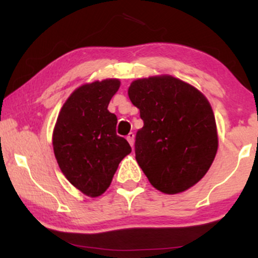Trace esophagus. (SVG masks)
Listing matches in <instances>:
<instances>
[{"label":"esophagus","instance_id":"esophagus-1","mask_svg":"<svg viewBox=\"0 0 258 258\" xmlns=\"http://www.w3.org/2000/svg\"><path fill=\"white\" fill-rule=\"evenodd\" d=\"M126 139H127V141H128V143L131 144V147L135 146V135H133L132 132H130L128 135H127Z\"/></svg>","mask_w":258,"mask_h":258}]
</instances>
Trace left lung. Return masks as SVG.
<instances>
[{
	"label": "left lung",
	"mask_w": 258,
	"mask_h": 258,
	"mask_svg": "<svg viewBox=\"0 0 258 258\" xmlns=\"http://www.w3.org/2000/svg\"><path fill=\"white\" fill-rule=\"evenodd\" d=\"M128 97L144 122L136 135V160L152 185L165 194H177L197 184L218 148L209 100L170 75L136 80Z\"/></svg>",
	"instance_id": "1"
}]
</instances>
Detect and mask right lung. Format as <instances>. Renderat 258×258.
<instances>
[{
    "label": "right lung",
    "mask_w": 258,
    "mask_h": 258,
    "mask_svg": "<svg viewBox=\"0 0 258 258\" xmlns=\"http://www.w3.org/2000/svg\"><path fill=\"white\" fill-rule=\"evenodd\" d=\"M117 79L82 85L70 94L53 131V150L61 172L85 195L96 198L110 185L120 161L131 153L116 135V115L108 110Z\"/></svg>",
    "instance_id": "right-lung-1"
}]
</instances>
